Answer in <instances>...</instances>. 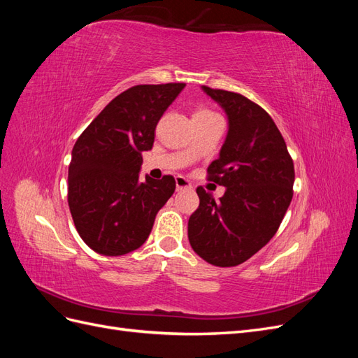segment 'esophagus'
<instances>
[{
  "instance_id": "esophagus-1",
  "label": "esophagus",
  "mask_w": 358,
  "mask_h": 358,
  "mask_svg": "<svg viewBox=\"0 0 358 358\" xmlns=\"http://www.w3.org/2000/svg\"><path fill=\"white\" fill-rule=\"evenodd\" d=\"M191 182L188 179H185L183 176H176V188L179 189H185V188H191Z\"/></svg>"
}]
</instances>
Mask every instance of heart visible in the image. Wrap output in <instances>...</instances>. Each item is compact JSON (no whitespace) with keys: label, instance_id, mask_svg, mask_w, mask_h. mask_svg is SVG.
I'll use <instances>...</instances> for the list:
<instances>
[{"label":"heart","instance_id":"1","mask_svg":"<svg viewBox=\"0 0 358 358\" xmlns=\"http://www.w3.org/2000/svg\"><path fill=\"white\" fill-rule=\"evenodd\" d=\"M212 115H215V113L208 109H199V110H196V113H194L192 117H206V116H212Z\"/></svg>","mask_w":358,"mask_h":358}]
</instances>
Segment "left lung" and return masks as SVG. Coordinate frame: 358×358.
<instances>
[{
  "mask_svg": "<svg viewBox=\"0 0 358 358\" xmlns=\"http://www.w3.org/2000/svg\"><path fill=\"white\" fill-rule=\"evenodd\" d=\"M229 117L220 158L208 179L225 187L216 201L197 188L199 209L189 216L194 252L218 267L242 264L278 231L292 199L294 164L270 115L246 96L201 86Z\"/></svg>",
  "mask_w": 358,
  "mask_h": 358,
  "instance_id": "8db88e82",
  "label": "left lung"
}]
</instances>
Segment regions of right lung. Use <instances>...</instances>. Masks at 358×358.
Returning <instances> with one entry per match:
<instances>
[{
  "label": "right lung",
  "mask_w": 358,
  "mask_h": 358,
  "mask_svg": "<svg viewBox=\"0 0 358 358\" xmlns=\"http://www.w3.org/2000/svg\"><path fill=\"white\" fill-rule=\"evenodd\" d=\"M183 88L185 83L133 86L115 96L74 143L69 206L92 251L117 257L142 246L175 192V178L142 180L140 167L162 113Z\"/></svg>",
  "instance_id": "right-lung-1"
}]
</instances>
